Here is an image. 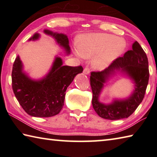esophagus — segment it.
<instances>
[{
    "label": "esophagus",
    "instance_id": "esophagus-1",
    "mask_svg": "<svg viewBox=\"0 0 157 157\" xmlns=\"http://www.w3.org/2000/svg\"><path fill=\"white\" fill-rule=\"evenodd\" d=\"M90 73V70L88 67H86L84 69V73L86 74V75H89Z\"/></svg>",
    "mask_w": 157,
    "mask_h": 157
}]
</instances>
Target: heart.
Segmentation results:
<instances>
[{"instance_id": "obj_1", "label": "heart", "mask_w": 157, "mask_h": 157, "mask_svg": "<svg viewBox=\"0 0 157 157\" xmlns=\"http://www.w3.org/2000/svg\"><path fill=\"white\" fill-rule=\"evenodd\" d=\"M126 41L112 34L94 33L81 37L78 48L73 52L79 59L94 57L92 66L96 70H104L122 54Z\"/></svg>"}]
</instances>
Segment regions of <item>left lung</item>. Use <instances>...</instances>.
<instances>
[{"label": "left lung", "mask_w": 157, "mask_h": 157, "mask_svg": "<svg viewBox=\"0 0 157 157\" xmlns=\"http://www.w3.org/2000/svg\"><path fill=\"white\" fill-rule=\"evenodd\" d=\"M118 72L131 79L134 89L128 97L113 101L106 104L99 101L103 89L112 77ZM148 59L144 50L137 41L132 45V49L117 58L108 68L100 72H91L90 76L93 92L92 105L100 117L107 120H119L132 115L141 103L149 80Z\"/></svg>", "instance_id": "left-lung-1"}]
</instances>
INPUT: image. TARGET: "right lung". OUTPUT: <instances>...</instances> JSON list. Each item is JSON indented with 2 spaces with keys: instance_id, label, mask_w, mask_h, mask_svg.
Listing matches in <instances>:
<instances>
[{
  "instance_id": "obj_1",
  "label": "right lung",
  "mask_w": 157,
  "mask_h": 157,
  "mask_svg": "<svg viewBox=\"0 0 157 157\" xmlns=\"http://www.w3.org/2000/svg\"><path fill=\"white\" fill-rule=\"evenodd\" d=\"M44 33L54 38L66 55L71 54L66 34L49 30H44ZM39 38L40 34L36 33L28 41H36ZM82 71L81 66H63L62 58L57 55L48 73L41 79H34L23 70V64L18 55L12 73L13 91L20 105L30 116L39 118L54 116L62 110L68 86Z\"/></svg>"
}]
</instances>
